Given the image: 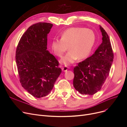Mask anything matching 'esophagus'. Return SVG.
I'll list each match as a JSON object with an SVG mask.
<instances>
[{"mask_svg":"<svg viewBox=\"0 0 127 127\" xmlns=\"http://www.w3.org/2000/svg\"><path fill=\"white\" fill-rule=\"evenodd\" d=\"M68 69H69V67L66 66H63V67H62V70L63 71H66Z\"/></svg>","mask_w":127,"mask_h":127,"instance_id":"obj_1","label":"esophagus"}]
</instances>
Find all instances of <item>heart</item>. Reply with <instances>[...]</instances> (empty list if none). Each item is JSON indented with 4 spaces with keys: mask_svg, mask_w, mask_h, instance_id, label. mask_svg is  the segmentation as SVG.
I'll return each instance as SVG.
<instances>
[{
    "mask_svg": "<svg viewBox=\"0 0 127 127\" xmlns=\"http://www.w3.org/2000/svg\"><path fill=\"white\" fill-rule=\"evenodd\" d=\"M61 36V38L52 40L51 47L55 55L61 57L68 46L69 51L61 60L65 65L74 63L78 58L83 59L87 57L96 40L94 31L82 27L69 28L65 30Z\"/></svg>",
    "mask_w": 127,
    "mask_h": 127,
    "instance_id": "b5f03b06",
    "label": "heart"
}]
</instances>
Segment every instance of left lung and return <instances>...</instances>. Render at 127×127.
<instances>
[{
	"label": "left lung",
	"instance_id": "obj_1",
	"mask_svg": "<svg viewBox=\"0 0 127 127\" xmlns=\"http://www.w3.org/2000/svg\"><path fill=\"white\" fill-rule=\"evenodd\" d=\"M102 42L92 56L80 62L74 69L73 85L80 94L93 95L101 89L109 76L114 59L107 33L100 26Z\"/></svg>",
	"mask_w": 127,
	"mask_h": 127
}]
</instances>
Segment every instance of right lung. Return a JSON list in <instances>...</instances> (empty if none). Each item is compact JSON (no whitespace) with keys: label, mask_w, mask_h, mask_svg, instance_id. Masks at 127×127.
I'll use <instances>...</instances> for the list:
<instances>
[{"label":"right lung","mask_w":127,"mask_h":127,"mask_svg":"<svg viewBox=\"0 0 127 127\" xmlns=\"http://www.w3.org/2000/svg\"><path fill=\"white\" fill-rule=\"evenodd\" d=\"M52 26L47 23L31 26L16 48L15 59L20 82L36 98L49 94L62 71L57 60L47 50V35Z\"/></svg>","instance_id":"right-lung-1"}]
</instances>
